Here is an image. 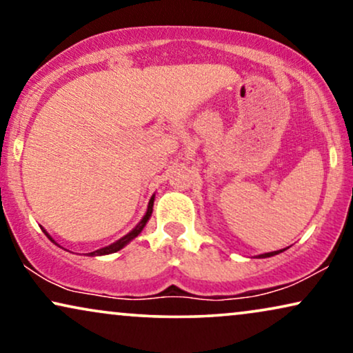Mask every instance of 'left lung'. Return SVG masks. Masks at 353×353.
Instances as JSON below:
<instances>
[{"label": "left lung", "instance_id": "left-lung-1", "mask_svg": "<svg viewBox=\"0 0 353 353\" xmlns=\"http://www.w3.org/2000/svg\"><path fill=\"white\" fill-rule=\"evenodd\" d=\"M283 250H286V249H283ZM283 250H274V252H267V254L259 255V257H260V259H265V257H273V255H276V254H279V252H283Z\"/></svg>", "mask_w": 353, "mask_h": 353}]
</instances>
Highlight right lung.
Wrapping results in <instances>:
<instances>
[{
  "label": "right lung",
  "instance_id": "add662e5",
  "mask_svg": "<svg viewBox=\"0 0 353 353\" xmlns=\"http://www.w3.org/2000/svg\"><path fill=\"white\" fill-rule=\"evenodd\" d=\"M152 205H154V197H151V201H149V205H148V212H146V215L143 216V220L139 221V223H138L137 226H134V230H133V231H130V233H128L127 236H123V238H122V239H119L117 243L110 244V245H108V248H103V249H99V250H94V252H90V255H105V254L117 252V250L122 249L125 244H128L130 241H132L133 238H137V236H138L139 233H141V230L144 228V225L148 223L149 216H151V214H152ZM43 231H45V230H43ZM45 233H46V231H45ZM46 236L52 241V238H51L50 234L46 233ZM52 243H54V241H52Z\"/></svg>",
  "mask_w": 353,
  "mask_h": 353
}]
</instances>
